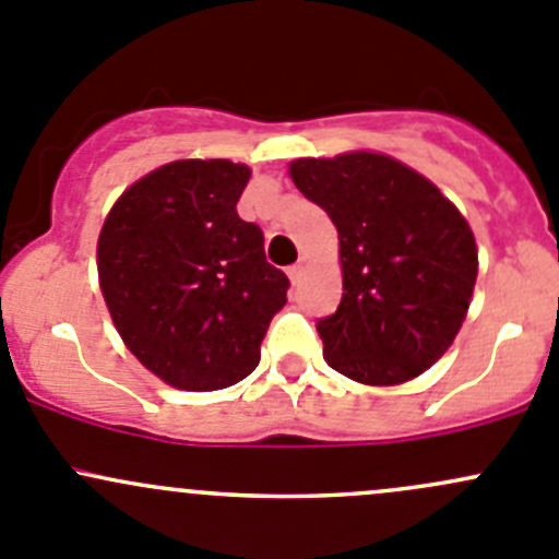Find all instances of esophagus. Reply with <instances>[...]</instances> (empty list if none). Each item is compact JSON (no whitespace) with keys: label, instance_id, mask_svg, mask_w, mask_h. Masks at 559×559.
<instances>
[{"label":"esophagus","instance_id":"1","mask_svg":"<svg viewBox=\"0 0 559 559\" xmlns=\"http://www.w3.org/2000/svg\"><path fill=\"white\" fill-rule=\"evenodd\" d=\"M302 273H306V259H300V262L292 264V267H289V278H292V284H300Z\"/></svg>","mask_w":559,"mask_h":559}]
</instances>
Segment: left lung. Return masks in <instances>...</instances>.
Segmentation results:
<instances>
[{
  "mask_svg": "<svg viewBox=\"0 0 559 559\" xmlns=\"http://www.w3.org/2000/svg\"><path fill=\"white\" fill-rule=\"evenodd\" d=\"M289 173L341 240V306L316 321L330 368L373 386L425 373L452 346L476 286V240L462 213L384 154L297 159Z\"/></svg>",
  "mask_w": 559,
  "mask_h": 559,
  "instance_id": "8db88e82",
  "label": "left lung"
}]
</instances>
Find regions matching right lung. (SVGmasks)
<instances>
[{"label":"right lung","instance_id":"obj_1","mask_svg":"<svg viewBox=\"0 0 559 559\" xmlns=\"http://www.w3.org/2000/svg\"><path fill=\"white\" fill-rule=\"evenodd\" d=\"M251 170L229 159L170 162L107 213L97 270L129 352L170 386L213 392L259 365L289 278L238 216Z\"/></svg>","mask_w":559,"mask_h":559}]
</instances>
